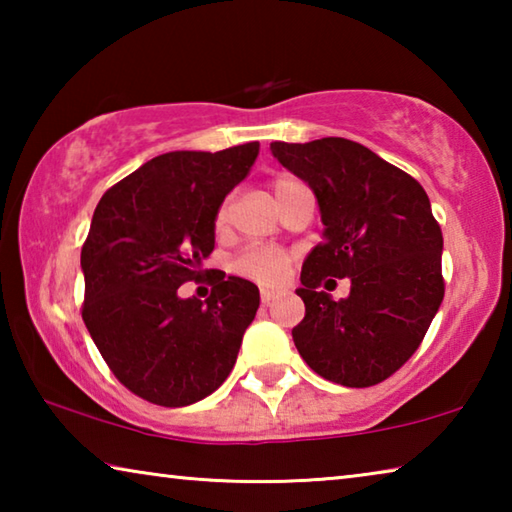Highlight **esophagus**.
<instances>
[{"mask_svg": "<svg viewBox=\"0 0 512 512\" xmlns=\"http://www.w3.org/2000/svg\"><path fill=\"white\" fill-rule=\"evenodd\" d=\"M259 298H262V305L266 307V305H271V300L277 298V293L275 291H268V289H262V291H259Z\"/></svg>", "mask_w": 512, "mask_h": 512, "instance_id": "34e87169", "label": "esophagus"}]
</instances>
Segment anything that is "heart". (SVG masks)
Instances as JSON below:
<instances>
[{"label": "heart", "mask_w": 512, "mask_h": 512, "mask_svg": "<svg viewBox=\"0 0 512 512\" xmlns=\"http://www.w3.org/2000/svg\"><path fill=\"white\" fill-rule=\"evenodd\" d=\"M296 183H298V180L287 178V176L275 178L273 180L275 198L287 192V189L293 187ZM228 216H230V203L225 201L219 207V212H216V228H223V225L228 223ZM289 266H291V257L284 253V250L250 248V250H246L244 255L237 257L235 271L239 275L248 277V280L264 284V287H277V284H282L284 280H287Z\"/></svg>", "instance_id": "obj_1"}]
</instances>
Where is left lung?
I'll return each mask as SVG.
<instances>
[{
	"instance_id": "8db88e82",
	"label": "left lung",
	"mask_w": 512,
	"mask_h": 512,
	"mask_svg": "<svg viewBox=\"0 0 512 512\" xmlns=\"http://www.w3.org/2000/svg\"><path fill=\"white\" fill-rule=\"evenodd\" d=\"M282 167L316 194L323 241L302 264L296 291L305 318L293 343L334 384L375 386L420 348L443 302V232L418 180L343 137L273 142ZM323 276H350L351 296L332 301Z\"/></svg>"
}]
</instances>
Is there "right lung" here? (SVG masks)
<instances>
[{
    "label": "right lung",
    "instance_id": "1",
    "mask_svg": "<svg viewBox=\"0 0 512 512\" xmlns=\"http://www.w3.org/2000/svg\"><path fill=\"white\" fill-rule=\"evenodd\" d=\"M257 153L259 142L158 155L94 210L81 250L83 323L112 375L146 402L194 404L235 366L259 289L221 271L205 302L180 298L178 287L201 277L216 212Z\"/></svg>",
    "mask_w": 512,
    "mask_h": 512
}]
</instances>
